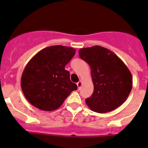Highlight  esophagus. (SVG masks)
<instances>
[{"instance_id": "esophagus-1", "label": "esophagus", "mask_w": 148, "mask_h": 148, "mask_svg": "<svg viewBox=\"0 0 148 148\" xmlns=\"http://www.w3.org/2000/svg\"><path fill=\"white\" fill-rule=\"evenodd\" d=\"M77 86H78V89H80V88H81L82 85V82L79 81V82L77 83Z\"/></svg>"}]
</instances>
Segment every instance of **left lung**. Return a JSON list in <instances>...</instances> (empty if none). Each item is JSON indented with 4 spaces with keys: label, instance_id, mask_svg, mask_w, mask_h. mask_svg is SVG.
<instances>
[{
    "label": "left lung",
    "instance_id": "8db88e82",
    "mask_svg": "<svg viewBox=\"0 0 148 148\" xmlns=\"http://www.w3.org/2000/svg\"><path fill=\"white\" fill-rule=\"evenodd\" d=\"M79 55L90 66L94 84L93 94L85 100L88 107L106 113L122 105L132 87V74L124 62L100 46L80 49Z\"/></svg>",
    "mask_w": 148,
    "mask_h": 148
}]
</instances>
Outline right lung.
Returning <instances> with one entry per match:
<instances>
[{
  "instance_id": "obj_1",
  "label": "right lung",
  "mask_w": 148,
  "mask_h": 148,
  "mask_svg": "<svg viewBox=\"0 0 148 148\" xmlns=\"http://www.w3.org/2000/svg\"><path fill=\"white\" fill-rule=\"evenodd\" d=\"M74 48L51 46L42 49L28 62L21 86L26 99L36 108L52 111L60 107L76 84L70 80L65 66L75 54Z\"/></svg>"
}]
</instances>
